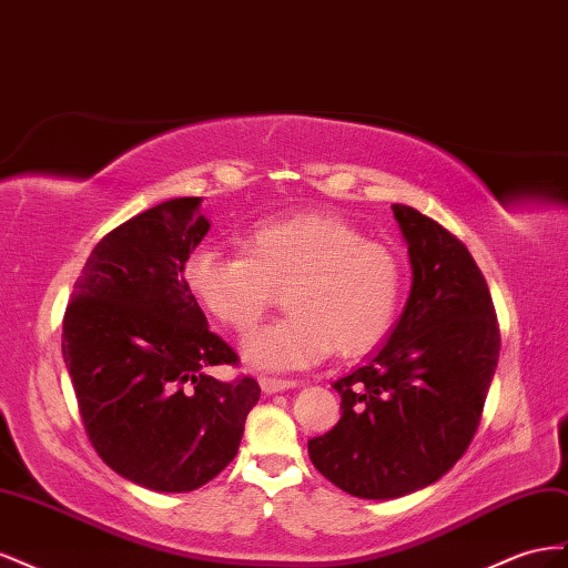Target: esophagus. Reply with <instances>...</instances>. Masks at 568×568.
<instances>
[{
	"label": "esophagus",
	"instance_id": "obj_1",
	"mask_svg": "<svg viewBox=\"0 0 568 568\" xmlns=\"http://www.w3.org/2000/svg\"><path fill=\"white\" fill-rule=\"evenodd\" d=\"M258 385H262V390H264L266 395H273V393L287 390V387H297V381L275 378V376H262V378H258Z\"/></svg>",
	"mask_w": 568,
	"mask_h": 568
}]
</instances>
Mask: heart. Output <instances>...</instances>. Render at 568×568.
I'll list each match as a JSON object with an SVG mask.
<instances>
[{
  "mask_svg": "<svg viewBox=\"0 0 568 568\" xmlns=\"http://www.w3.org/2000/svg\"><path fill=\"white\" fill-rule=\"evenodd\" d=\"M185 283L225 328L247 333L285 287L287 314L245 339L258 368L314 366L337 349L359 356L390 335L404 295L395 250L318 212L268 216L242 235V254L192 252Z\"/></svg>",
  "mask_w": 568,
  "mask_h": 568,
  "instance_id": "1",
  "label": "heart"
}]
</instances>
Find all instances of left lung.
Wrapping results in <instances>:
<instances>
[{
    "mask_svg": "<svg viewBox=\"0 0 568 568\" xmlns=\"http://www.w3.org/2000/svg\"><path fill=\"white\" fill-rule=\"evenodd\" d=\"M393 212L412 295L390 339L333 383L343 416L310 440L316 471L362 499L416 493L462 459L501 347L488 283L464 242L412 206Z\"/></svg>",
    "mask_w": 568,
    "mask_h": 568,
    "instance_id": "left-lung-1",
    "label": "left lung"
}]
</instances>
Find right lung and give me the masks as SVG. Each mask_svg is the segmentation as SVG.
<instances>
[{
	"label": "right lung",
	"mask_w": 568,
	"mask_h": 568,
	"mask_svg": "<svg viewBox=\"0 0 568 568\" xmlns=\"http://www.w3.org/2000/svg\"><path fill=\"white\" fill-rule=\"evenodd\" d=\"M209 231L202 197H175L106 233L63 314L61 352L97 455L156 493H190L229 466L262 387L209 331L185 262Z\"/></svg>",
	"instance_id": "right-lung-1"
}]
</instances>
